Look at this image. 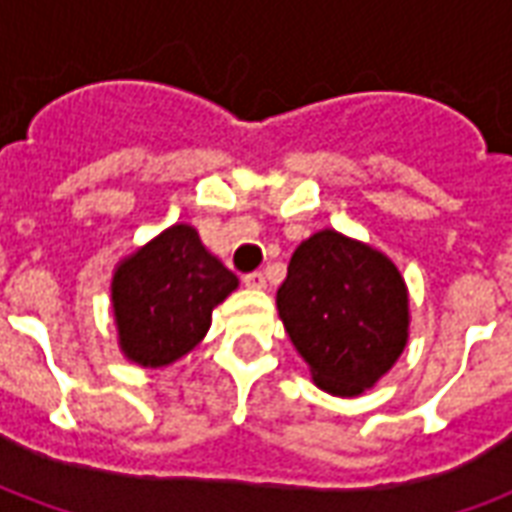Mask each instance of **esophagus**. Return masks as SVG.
I'll return each instance as SVG.
<instances>
[{"label": "esophagus", "mask_w": 512, "mask_h": 512, "mask_svg": "<svg viewBox=\"0 0 512 512\" xmlns=\"http://www.w3.org/2000/svg\"><path fill=\"white\" fill-rule=\"evenodd\" d=\"M244 285L252 290L266 288V274L263 271H252V274H244Z\"/></svg>", "instance_id": "34e87169"}]
</instances>
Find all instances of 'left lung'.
<instances>
[{"label":"left lung","mask_w":512,"mask_h":512,"mask_svg":"<svg viewBox=\"0 0 512 512\" xmlns=\"http://www.w3.org/2000/svg\"><path fill=\"white\" fill-rule=\"evenodd\" d=\"M290 343L332 395H359L403 354L408 296L392 260L334 230L293 252L277 290Z\"/></svg>","instance_id":"left-lung-1"}]
</instances>
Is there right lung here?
Returning a JSON list of instances; mask_svg holds the SVG:
<instances>
[{
  "instance_id": "obj_1",
  "label": "right lung",
  "mask_w": 512,
  "mask_h": 512,
  "mask_svg": "<svg viewBox=\"0 0 512 512\" xmlns=\"http://www.w3.org/2000/svg\"><path fill=\"white\" fill-rule=\"evenodd\" d=\"M238 288V277L202 246L197 230L175 224L117 268L115 323L128 359L164 367L200 343L211 310Z\"/></svg>"
}]
</instances>
